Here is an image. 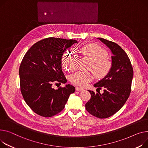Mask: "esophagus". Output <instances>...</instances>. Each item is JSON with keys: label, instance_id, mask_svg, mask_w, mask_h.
Masks as SVG:
<instances>
[{"label": "esophagus", "instance_id": "obj_1", "mask_svg": "<svg viewBox=\"0 0 148 148\" xmlns=\"http://www.w3.org/2000/svg\"><path fill=\"white\" fill-rule=\"evenodd\" d=\"M75 90H77V91H82V90H83L84 89H83V88H82V87H75Z\"/></svg>", "mask_w": 148, "mask_h": 148}]
</instances>
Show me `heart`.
<instances>
[{
  "label": "heart",
  "instance_id": "obj_1",
  "mask_svg": "<svg viewBox=\"0 0 148 148\" xmlns=\"http://www.w3.org/2000/svg\"><path fill=\"white\" fill-rule=\"evenodd\" d=\"M82 55L88 58L90 63L87 70L91 71L98 79H103L110 73L112 68L111 62L106 58L107 52L99 45L88 44L83 46L81 50ZM77 54L74 50H68L62 57V65L66 71L75 70L77 63ZM70 81L74 85L83 86L90 82L93 77L90 73L78 71L70 76Z\"/></svg>",
  "mask_w": 148,
  "mask_h": 148
}]
</instances>
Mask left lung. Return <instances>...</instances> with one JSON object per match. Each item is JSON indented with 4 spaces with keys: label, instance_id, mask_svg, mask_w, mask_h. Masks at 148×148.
Listing matches in <instances>:
<instances>
[{
    "label": "left lung",
    "instance_id": "1",
    "mask_svg": "<svg viewBox=\"0 0 148 148\" xmlns=\"http://www.w3.org/2000/svg\"><path fill=\"white\" fill-rule=\"evenodd\" d=\"M97 38L111 51L112 68L109 74L94 84L99 89L103 87V93L88 90L91 98L85 106L91 115L106 119L119 111L129 98L133 70L129 56L119 45L103 38Z\"/></svg>",
    "mask_w": 148,
    "mask_h": 148
}]
</instances>
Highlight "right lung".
<instances>
[{
    "mask_svg": "<svg viewBox=\"0 0 148 148\" xmlns=\"http://www.w3.org/2000/svg\"><path fill=\"white\" fill-rule=\"evenodd\" d=\"M75 40L49 37L34 44L24 55L19 69L20 89L29 107L37 114L51 117L61 112L75 92L70 84L54 89L53 83H66L62 56Z\"/></svg>",
    "mask_w": 148,
    "mask_h": 148,
    "instance_id": "add662e5",
    "label": "right lung"
}]
</instances>
